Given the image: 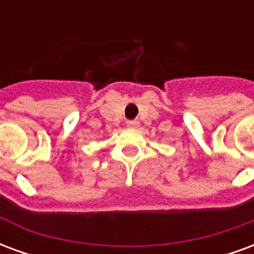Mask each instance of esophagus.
I'll return each mask as SVG.
<instances>
[{"label":"esophagus","instance_id":"34e87169","mask_svg":"<svg viewBox=\"0 0 254 254\" xmlns=\"http://www.w3.org/2000/svg\"><path fill=\"white\" fill-rule=\"evenodd\" d=\"M127 127H130V129H136V127H140V122L136 121V120H133V121H127Z\"/></svg>","mask_w":254,"mask_h":254}]
</instances>
